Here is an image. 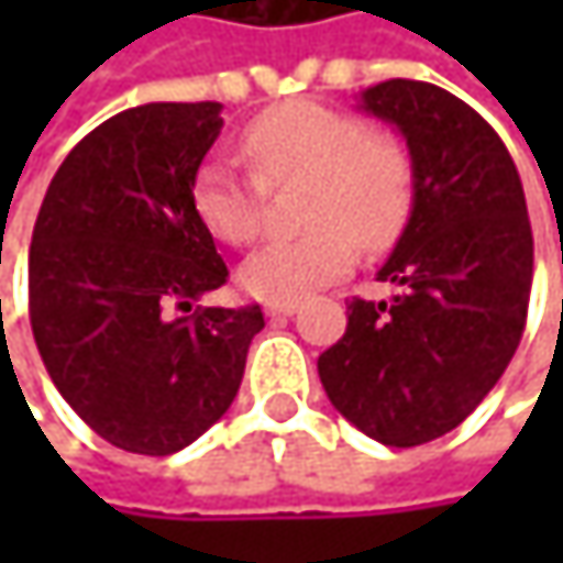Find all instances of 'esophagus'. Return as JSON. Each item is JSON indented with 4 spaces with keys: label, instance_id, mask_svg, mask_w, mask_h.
Here are the masks:
<instances>
[{
    "label": "esophagus",
    "instance_id": "esophagus-1",
    "mask_svg": "<svg viewBox=\"0 0 563 563\" xmlns=\"http://www.w3.org/2000/svg\"><path fill=\"white\" fill-rule=\"evenodd\" d=\"M296 309H299L296 302H267V309H264V312H267L271 319H286V316H292Z\"/></svg>",
    "mask_w": 563,
    "mask_h": 563
}]
</instances>
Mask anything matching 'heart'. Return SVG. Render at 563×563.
Masks as SVG:
<instances>
[{"label": "heart", "instance_id": "heart-1", "mask_svg": "<svg viewBox=\"0 0 563 563\" xmlns=\"http://www.w3.org/2000/svg\"><path fill=\"white\" fill-rule=\"evenodd\" d=\"M254 178L221 159L191 178V208L205 231L231 247L251 244L264 228V188L306 181L299 238L274 241L241 267V286L267 302H299L355 267V244L388 251L413 211V163L391 136L345 110L309 100L283 103L241 133Z\"/></svg>", "mask_w": 563, "mask_h": 563}]
</instances>
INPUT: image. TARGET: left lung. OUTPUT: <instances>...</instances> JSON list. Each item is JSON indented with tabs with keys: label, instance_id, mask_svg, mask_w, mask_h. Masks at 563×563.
I'll return each mask as SVG.
<instances>
[{
	"label": "left lung",
	"instance_id": "left-lung-1",
	"mask_svg": "<svg viewBox=\"0 0 563 563\" xmlns=\"http://www.w3.org/2000/svg\"><path fill=\"white\" fill-rule=\"evenodd\" d=\"M358 110L391 123L413 163V211L378 280L352 299L345 335L319 355L332 407L385 446L460 427L508 368L528 316L534 241L499 133L437 84L394 77Z\"/></svg>",
	"mask_w": 563,
	"mask_h": 563
}]
</instances>
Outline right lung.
I'll use <instances>...</instances> for the list:
<instances>
[{
    "mask_svg": "<svg viewBox=\"0 0 563 563\" xmlns=\"http://www.w3.org/2000/svg\"><path fill=\"white\" fill-rule=\"evenodd\" d=\"M221 126L211 100L110 117L67 153L32 231L42 362L80 420L126 453L169 456L221 420L264 329L261 306H195L228 280L191 208Z\"/></svg>",
    "mask_w": 563,
    "mask_h": 563,
    "instance_id": "add662e5",
    "label": "right lung"
}]
</instances>
